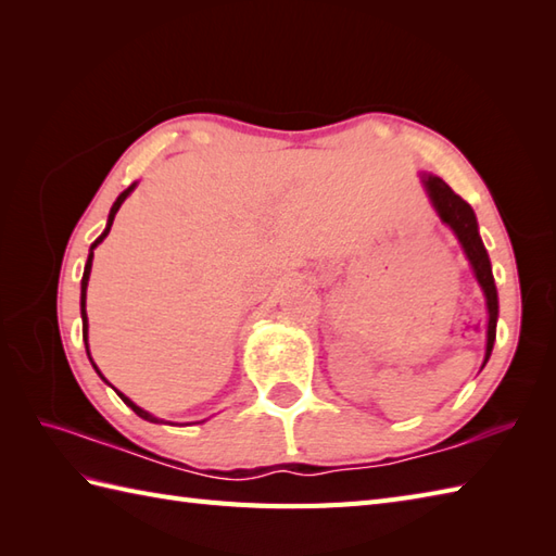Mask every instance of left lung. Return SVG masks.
Wrapping results in <instances>:
<instances>
[{"label":"left lung","mask_w":556,"mask_h":556,"mask_svg":"<svg viewBox=\"0 0 556 556\" xmlns=\"http://www.w3.org/2000/svg\"><path fill=\"white\" fill-rule=\"evenodd\" d=\"M425 188H428V195L432 200V205L437 210V215L442 217L444 224L454 229L456 239L464 245V251L473 265V271L478 277V285L485 291L488 299V313H490V323H488V353H485V363L492 353L494 346V337H497V287H494V277H492V267H490V257L485 245H482V239L478 233V222H476V212L470 207L464 198L456 195L452 188H448L440 176H425Z\"/></svg>","instance_id":"8db88e82"}]
</instances>
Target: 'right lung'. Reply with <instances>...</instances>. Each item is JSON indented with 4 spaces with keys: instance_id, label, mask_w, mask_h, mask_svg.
<instances>
[{
    "instance_id": "obj_1",
    "label": "right lung",
    "mask_w": 556,
    "mask_h": 556,
    "mask_svg": "<svg viewBox=\"0 0 556 556\" xmlns=\"http://www.w3.org/2000/svg\"><path fill=\"white\" fill-rule=\"evenodd\" d=\"M134 191V186H128L126 188V191L119 195V198H116V203L112 205V210H110V222H108V229H104L102 231V236H100V239L96 241V243H92L90 245V255H88V263H86V271H83V281H80V315H83V339H86V351H88V317H86V289H88V277H90V267H92V251H96V248H98V243H102V239H104V236H108L110 233V229H112V222H114V215H116V212H119V207H122V203H124V200L128 198V193H131ZM92 363V361H90ZM92 365H96V363H92ZM98 370V368H96ZM116 394H119V392H116ZM122 399H124V404H128V406H131L136 413H138V416L140 418H146V420H150V422H162V420H157L155 416H150V413L148 410H143V408H138L136 404H134V401H128L124 394H119Z\"/></svg>"
}]
</instances>
